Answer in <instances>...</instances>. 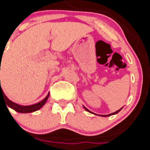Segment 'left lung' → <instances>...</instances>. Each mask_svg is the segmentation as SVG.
<instances>
[{"mask_svg": "<svg viewBox=\"0 0 150 150\" xmlns=\"http://www.w3.org/2000/svg\"><path fill=\"white\" fill-rule=\"evenodd\" d=\"M83 108L85 109V110H86V111H87L88 112H89V113H92V114H94V115H97V114H96V113H94V112H91L90 110H88L87 108H86V107H85L84 106H83ZM123 107H122V108H121V109H120V110H117V111H116V112H115L110 113V114H108V115H97L101 116V117H108V116H111V115H115V114H117V113H118V112H119L121 111V110H122V109H123Z\"/></svg>", "mask_w": 150, "mask_h": 150, "instance_id": "8db88e82", "label": "left lung"}]
</instances>
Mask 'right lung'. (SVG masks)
Here are the masks:
<instances>
[{"label":"right lung","mask_w":150,"mask_h":150,"mask_svg":"<svg viewBox=\"0 0 150 150\" xmlns=\"http://www.w3.org/2000/svg\"><path fill=\"white\" fill-rule=\"evenodd\" d=\"M49 96H50V92H49L47 96H46V98L43 100H42L41 101L38 102L37 103H35V104L29 105V106H23V105L18 104V103H15V102L12 101L11 100H9L6 96L4 94V91L1 89V86H0V98L2 97L4 98V101L6 102L7 107H10L11 109L14 110L15 111L18 112L20 113H29V112H35L37 110H40V108L43 107V105L45 104L46 102L47 101L49 98Z\"/></svg>","instance_id":"add662e5"}]
</instances>
